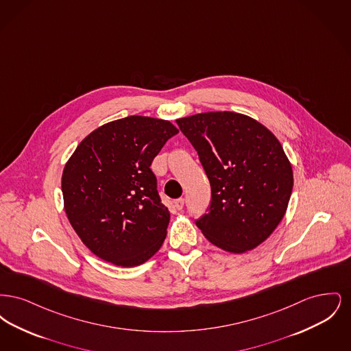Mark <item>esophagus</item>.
I'll return each instance as SVG.
<instances>
[{
  "mask_svg": "<svg viewBox=\"0 0 351 351\" xmlns=\"http://www.w3.org/2000/svg\"><path fill=\"white\" fill-rule=\"evenodd\" d=\"M184 204H185V200H184L183 197H180V199H176L175 200V206L180 210V209H183Z\"/></svg>",
  "mask_w": 351,
  "mask_h": 351,
  "instance_id": "esophagus-1",
  "label": "esophagus"
}]
</instances>
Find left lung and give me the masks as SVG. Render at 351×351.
I'll return each instance as SVG.
<instances>
[{"mask_svg": "<svg viewBox=\"0 0 351 351\" xmlns=\"http://www.w3.org/2000/svg\"><path fill=\"white\" fill-rule=\"evenodd\" d=\"M176 123L210 183V204L195 221L197 228L230 252L261 245L284 217L293 186L280 142L262 123L232 112L201 113Z\"/></svg>", "mask_w": 351, "mask_h": 351, "instance_id": "8db88e82", "label": "left lung"}]
</instances>
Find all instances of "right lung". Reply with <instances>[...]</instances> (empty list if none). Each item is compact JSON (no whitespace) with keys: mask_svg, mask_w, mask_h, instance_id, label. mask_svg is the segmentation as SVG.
<instances>
[{"mask_svg":"<svg viewBox=\"0 0 351 351\" xmlns=\"http://www.w3.org/2000/svg\"><path fill=\"white\" fill-rule=\"evenodd\" d=\"M178 133L168 121L130 116L89 134L68 160L62 178L67 217L101 259L134 267L160 249L171 215L150 167Z\"/></svg>","mask_w":351,"mask_h":351,"instance_id":"obj_1","label":"right lung"}]
</instances>
